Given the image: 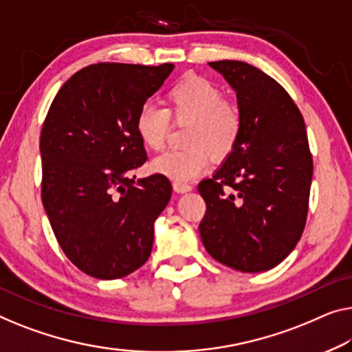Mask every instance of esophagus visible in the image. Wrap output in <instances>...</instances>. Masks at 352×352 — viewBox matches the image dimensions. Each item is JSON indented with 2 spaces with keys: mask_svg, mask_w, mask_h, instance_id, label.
<instances>
[{
  "mask_svg": "<svg viewBox=\"0 0 352 352\" xmlns=\"http://www.w3.org/2000/svg\"><path fill=\"white\" fill-rule=\"evenodd\" d=\"M174 190L177 192H188L192 190L191 185H188V183H182V182H174Z\"/></svg>",
  "mask_w": 352,
  "mask_h": 352,
  "instance_id": "1",
  "label": "esophagus"
}]
</instances>
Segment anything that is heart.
Here are the masks:
<instances>
[{
	"mask_svg": "<svg viewBox=\"0 0 352 352\" xmlns=\"http://www.w3.org/2000/svg\"><path fill=\"white\" fill-rule=\"evenodd\" d=\"M166 109L145 104L135 115V134L145 148H164L170 120L186 124L185 150H172L151 161V170L175 182H188L206 170L208 156L229 158L242 134L237 104L224 99L221 88L199 76H188L167 90Z\"/></svg>",
	"mask_w": 352,
	"mask_h": 352,
	"instance_id": "b5f03b06",
	"label": "heart"
}]
</instances>
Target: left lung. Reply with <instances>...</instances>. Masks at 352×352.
Returning a JSON list of instances; mask_svg holds the SVG:
<instances>
[{"mask_svg": "<svg viewBox=\"0 0 352 352\" xmlns=\"http://www.w3.org/2000/svg\"><path fill=\"white\" fill-rule=\"evenodd\" d=\"M237 91L242 134L226 162L197 190L199 232L213 259L256 274L274 269L305 229L313 156L300 110L275 78L243 61H212Z\"/></svg>", "mask_w": 352, "mask_h": 352, "instance_id": "1", "label": "left lung"}]
</instances>
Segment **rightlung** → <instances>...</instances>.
I'll return each mask as SVG.
<instances>
[{
  "label": "right lung",
  "instance_id": "right-lung-1",
  "mask_svg": "<svg viewBox=\"0 0 352 352\" xmlns=\"http://www.w3.org/2000/svg\"><path fill=\"white\" fill-rule=\"evenodd\" d=\"M174 69L98 63L60 88L41 131L42 204L61 250L83 274L115 280L150 258L169 178L135 182L146 161L135 115Z\"/></svg>",
  "mask_w": 352,
  "mask_h": 352
}]
</instances>
